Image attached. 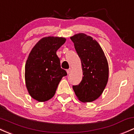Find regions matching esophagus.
I'll list each match as a JSON object with an SVG mask.
<instances>
[{"label":"esophagus","instance_id":"34e87169","mask_svg":"<svg viewBox=\"0 0 134 134\" xmlns=\"http://www.w3.org/2000/svg\"><path fill=\"white\" fill-rule=\"evenodd\" d=\"M70 71H71V69H67V74H69V73L70 72Z\"/></svg>","mask_w":134,"mask_h":134}]
</instances>
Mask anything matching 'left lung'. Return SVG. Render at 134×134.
<instances>
[{"instance_id": "8db88e82", "label": "left lung", "mask_w": 134, "mask_h": 134, "mask_svg": "<svg viewBox=\"0 0 134 134\" xmlns=\"http://www.w3.org/2000/svg\"><path fill=\"white\" fill-rule=\"evenodd\" d=\"M70 38L81 59L83 75L73 90L81 102H93L102 95L108 82V60L98 42L91 36L79 33Z\"/></svg>"}]
</instances>
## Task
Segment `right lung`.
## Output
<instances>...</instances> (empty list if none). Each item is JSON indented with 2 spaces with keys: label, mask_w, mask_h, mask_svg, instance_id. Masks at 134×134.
<instances>
[{
  "label": "right lung",
  "mask_w": 134,
  "mask_h": 134,
  "mask_svg": "<svg viewBox=\"0 0 134 134\" xmlns=\"http://www.w3.org/2000/svg\"><path fill=\"white\" fill-rule=\"evenodd\" d=\"M65 41L62 37H45L29 53L25 67V85L29 95L38 102L51 99L62 78L67 76L57 55V51Z\"/></svg>",
  "instance_id": "obj_1"
}]
</instances>
